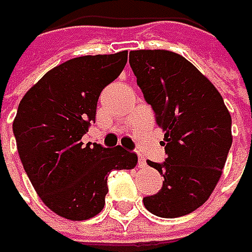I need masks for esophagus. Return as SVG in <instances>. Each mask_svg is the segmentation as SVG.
<instances>
[{"mask_svg": "<svg viewBox=\"0 0 252 252\" xmlns=\"http://www.w3.org/2000/svg\"><path fill=\"white\" fill-rule=\"evenodd\" d=\"M138 166H140V168H146V166H147L146 159H144L143 156H138Z\"/></svg>", "mask_w": 252, "mask_h": 252, "instance_id": "1", "label": "esophagus"}]
</instances>
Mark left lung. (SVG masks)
Segmentation results:
<instances>
[{
    "mask_svg": "<svg viewBox=\"0 0 252 252\" xmlns=\"http://www.w3.org/2000/svg\"><path fill=\"white\" fill-rule=\"evenodd\" d=\"M129 65L146 102L165 131L163 163L147 160L163 176L146 209L174 219L197 210L219 182L232 146V118L216 87L179 54L131 51Z\"/></svg>",
    "mask_w": 252,
    "mask_h": 252,
    "instance_id": "1",
    "label": "left lung"
}]
</instances>
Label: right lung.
Here are the masks:
<instances>
[{"label":"right lung","instance_id":"add662e5","mask_svg":"<svg viewBox=\"0 0 252 252\" xmlns=\"http://www.w3.org/2000/svg\"><path fill=\"white\" fill-rule=\"evenodd\" d=\"M128 52L73 58L42 77L20 100L13 123L26 174L58 216L86 220L105 206L108 175L132 169L137 155L121 146L84 144L100 92L121 74Z\"/></svg>","mask_w":252,"mask_h":252}]
</instances>
